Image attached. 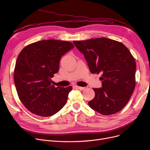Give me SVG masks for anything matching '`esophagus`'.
<instances>
[{"instance_id":"esophagus-1","label":"esophagus","mask_w":150,"mask_h":150,"mask_svg":"<svg viewBox=\"0 0 150 150\" xmlns=\"http://www.w3.org/2000/svg\"><path fill=\"white\" fill-rule=\"evenodd\" d=\"M76 87L78 88V89H79V90H84L86 89L85 87H81V86H76Z\"/></svg>"}]
</instances>
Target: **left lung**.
Instances as JSON below:
<instances>
[{"mask_svg": "<svg viewBox=\"0 0 150 150\" xmlns=\"http://www.w3.org/2000/svg\"><path fill=\"white\" fill-rule=\"evenodd\" d=\"M93 74L101 73L102 88H94L95 96L88 104L103 115L119 112L128 103L136 86V62L129 49L106 38L74 40Z\"/></svg>", "mask_w": 150, "mask_h": 150, "instance_id": "1", "label": "left lung"}]
</instances>
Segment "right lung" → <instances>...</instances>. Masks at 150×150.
<instances>
[{"instance_id":"add662e5","label":"right lung","mask_w":150,"mask_h":150,"mask_svg":"<svg viewBox=\"0 0 150 150\" xmlns=\"http://www.w3.org/2000/svg\"><path fill=\"white\" fill-rule=\"evenodd\" d=\"M74 48L71 42L47 39L30 44L17 57L14 81L19 98L28 110L43 117L56 114L64 107L72 86L51 84L61 57Z\"/></svg>"}]
</instances>
